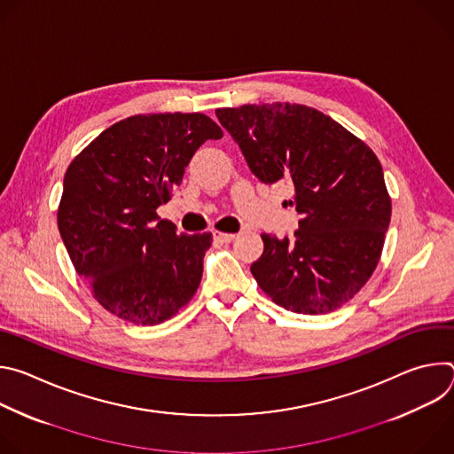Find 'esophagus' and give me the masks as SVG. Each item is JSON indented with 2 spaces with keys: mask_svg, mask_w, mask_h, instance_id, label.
<instances>
[{
  "mask_svg": "<svg viewBox=\"0 0 454 454\" xmlns=\"http://www.w3.org/2000/svg\"><path fill=\"white\" fill-rule=\"evenodd\" d=\"M214 239H215V240H219V242H224V244H228V242H231V240L235 239V235H233V233H223V231H214Z\"/></svg>",
  "mask_w": 454,
  "mask_h": 454,
  "instance_id": "esophagus-1",
  "label": "esophagus"
}]
</instances>
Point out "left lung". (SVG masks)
<instances>
[{
	"mask_svg": "<svg viewBox=\"0 0 454 454\" xmlns=\"http://www.w3.org/2000/svg\"><path fill=\"white\" fill-rule=\"evenodd\" d=\"M266 184L293 188L300 214L294 237L262 233L251 264L261 289L298 314L340 309L372 277L392 217V201L373 151L331 116L300 104L215 111Z\"/></svg>",
	"mask_w": 454,
	"mask_h": 454,
	"instance_id": "obj_1",
	"label": "left lung"
}]
</instances>
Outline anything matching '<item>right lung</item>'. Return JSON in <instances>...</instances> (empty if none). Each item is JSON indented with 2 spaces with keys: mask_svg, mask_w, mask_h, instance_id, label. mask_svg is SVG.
Instances as JSON below:
<instances>
[{
  "mask_svg": "<svg viewBox=\"0 0 454 454\" xmlns=\"http://www.w3.org/2000/svg\"><path fill=\"white\" fill-rule=\"evenodd\" d=\"M223 138L201 113L137 114L100 133L68 167L57 224L77 270L114 316L156 325L196 294L212 233L184 235L156 210L192 156Z\"/></svg>",
  "mask_w": 454,
  "mask_h": 454,
  "instance_id": "1",
  "label": "right lung"
}]
</instances>
